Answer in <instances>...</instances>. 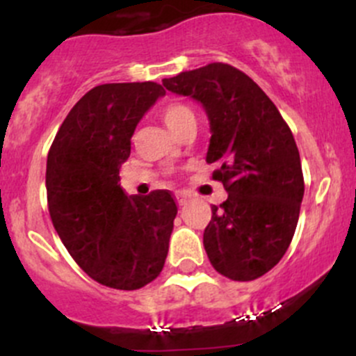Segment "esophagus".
Returning <instances> with one entry per match:
<instances>
[{
  "mask_svg": "<svg viewBox=\"0 0 356 356\" xmlns=\"http://www.w3.org/2000/svg\"><path fill=\"white\" fill-rule=\"evenodd\" d=\"M175 200H177L179 207H184V204H188V201L191 200V195H188V193L184 191H179L177 195H175Z\"/></svg>",
  "mask_w": 356,
  "mask_h": 356,
  "instance_id": "34e87169",
  "label": "esophagus"
}]
</instances>
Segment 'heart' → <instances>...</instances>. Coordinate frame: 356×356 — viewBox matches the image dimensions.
I'll return each instance as SVG.
<instances>
[{
  "mask_svg": "<svg viewBox=\"0 0 356 356\" xmlns=\"http://www.w3.org/2000/svg\"><path fill=\"white\" fill-rule=\"evenodd\" d=\"M160 117L163 118L167 127L170 129V131H174L177 136L181 134L182 129L188 127L193 122H196L195 111H193V108L188 103L182 102L167 103V105L160 110Z\"/></svg>",
  "mask_w": 356,
  "mask_h": 356,
  "instance_id": "1",
  "label": "heart"
}]
</instances>
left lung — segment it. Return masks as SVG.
<instances>
[{
	"instance_id": "left-lung-1",
	"label": "left lung",
	"mask_w": 356,
	"mask_h": 356,
	"mask_svg": "<svg viewBox=\"0 0 356 356\" xmlns=\"http://www.w3.org/2000/svg\"><path fill=\"white\" fill-rule=\"evenodd\" d=\"M203 105L210 120L207 161L229 193L203 232L208 260L232 281L267 274L288 251L305 193L300 152L277 106L245 72L208 63L163 79Z\"/></svg>"
}]
</instances>
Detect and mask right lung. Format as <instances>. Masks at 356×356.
<instances>
[{"label":"right lung","mask_w":356,"mask_h":356,"mask_svg":"<svg viewBox=\"0 0 356 356\" xmlns=\"http://www.w3.org/2000/svg\"><path fill=\"white\" fill-rule=\"evenodd\" d=\"M163 95L149 81L96 86L68 111L48 153L53 227L79 267L113 289L149 284L168 253L177 215L172 193L127 196L118 184L136 125Z\"/></svg>","instance_id":"obj_1"}]
</instances>
